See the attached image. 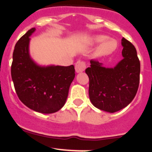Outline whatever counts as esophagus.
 <instances>
[{"label":"esophagus","mask_w":152,"mask_h":152,"mask_svg":"<svg viewBox=\"0 0 152 152\" xmlns=\"http://www.w3.org/2000/svg\"><path fill=\"white\" fill-rule=\"evenodd\" d=\"M86 63L83 62V61H79L76 62V67H75V69H76V72L77 73H82L86 69Z\"/></svg>","instance_id":"obj_1"}]
</instances>
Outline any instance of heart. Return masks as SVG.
Masks as SVG:
<instances>
[{"label": "heart", "mask_w": 152, "mask_h": 152, "mask_svg": "<svg viewBox=\"0 0 152 152\" xmlns=\"http://www.w3.org/2000/svg\"><path fill=\"white\" fill-rule=\"evenodd\" d=\"M102 42L95 50L94 57H100L111 54L117 48V42L113 39H107V36L103 35H95L91 40V44H96Z\"/></svg>", "instance_id": "heart-1"}]
</instances>
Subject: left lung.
<instances>
[{
	"instance_id": "8db88e82",
	"label": "left lung",
	"mask_w": 152,
	"mask_h": 152,
	"mask_svg": "<svg viewBox=\"0 0 152 152\" xmlns=\"http://www.w3.org/2000/svg\"><path fill=\"white\" fill-rule=\"evenodd\" d=\"M123 58L113 67H105L98 61H91L86 69L89 78L88 95L95 107L114 113L132 102L139 85L140 62L131 42L123 38Z\"/></svg>"
}]
</instances>
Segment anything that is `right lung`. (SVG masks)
Instances as JSON below:
<instances>
[{
    "label": "right lung",
    "mask_w": 152,
    "mask_h": 152,
    "mask_svg": "<svg viewBox=\"0 0 152 152\" xmlns=\"http://www.w3.org/2000/svg\"><path fill=\"white\" fill-rule=\"evenodd\" d=\"M29 29L16 42L13 54L11 76L20 100L28 108L53 113L65 104L69 86L75 78L73 65L68 66L37 64L29 53Z\"/></svg>",
    "instance_id": "1"
}]
</instances>
